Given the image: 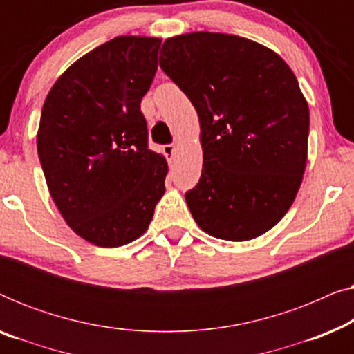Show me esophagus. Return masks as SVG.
Instances as JSON below:
<instances>
[{
  "label": "esophagus",
  "mask_w": 354,
  "mask_h": 354,
  "mask_svg": "<svg viewBox=\"0 0 354 354\" xmlns=\"http://www.w3.org/2000/svg\"><path fill=\"white\" fill-rule=\"evenodd\" d=\"M164 154H166L169 159H174V156H176V154H177V147H176V145H166V147H164Z\"/></svg>",
  "instance_id": "34e87169"
}]
</instances>
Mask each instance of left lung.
I'll list each match as a JSON object with an SVG mask.
<instances>
[{
  "label": "left lung",
  "instance_id": "obj_1",
  "mask_svg": "<svg viewBox=\"0 0 354 354\" xmlns=\"http://www.w3.org/2000/svg\"><path fill=\"white\" fill-rule=\"evenodd\" d=\"M159 66L200 119L203 169L187 192L207 235L246 241L293 205L308 161L309 108L287 62L229 33L193 32L164 41Z\"/></svg>",
  "mask_w": 354,
  "mask_h": 354
}]
</instances>
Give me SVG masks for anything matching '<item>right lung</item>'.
<instances>
[{
    "mask_svg": "<svg viewBox=\"0 0 354 354\" xmlns=\"http://www.w3.org/2000/svg\"><path fill=\"white\" fill-rule=\"evenodd\" d=\"M161 38L122 35L62 72L48 93L37 149L66 224L101 248L147 232L167 161L148 149L140 103L158 69Z\"/></svg>",
    "mask_w": 354,
    "mask_h": 354,
    "instance_id": "obj_1",
    "label": "right lung"
}]
</instances>
